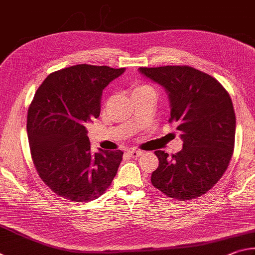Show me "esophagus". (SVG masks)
<instances>
[{
  "instance_id": "1",
  "label": "esophagus",
  "mask_w": 255,
  "mask_h": 255,
  "mask_svg": "<svg viewBox=\"0 0 255 255\" xmlns=\"http://www.w3.org/2000/svg\"><path fill=\"white\" fill-rule=\"evenodd\" d=\"M127 153H128V157L137 158V157H140V155L143 153V152H142V151H140V150H128Z\"/></svg>"
}]
</instances>
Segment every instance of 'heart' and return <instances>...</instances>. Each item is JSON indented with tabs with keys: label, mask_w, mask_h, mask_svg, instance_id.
I'll use <instances>...</instances> for the list:
<instances>
[{
	"label": "heart",
	"mask_w": 255,
	"mask_h": 255,
	"mask_svg": "<svg viewBox=\"0 0 255 255\" xmlns=\"http://www.w3.org/2000/svg\"><path fill=\"white\" fill-rule=\"evenodd\" d=\"M149 91H153L152 87L149 86V85H133L131 88V94L132 96H135V95H139L141 93L149 92Z\"/></svg>",
	"instance_id": "heart-1"
}]
</instances>
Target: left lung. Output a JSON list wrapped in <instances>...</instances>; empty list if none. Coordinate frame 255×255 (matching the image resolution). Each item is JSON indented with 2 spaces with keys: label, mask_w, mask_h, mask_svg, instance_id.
Wrapping results in <instances>:
<instances>
[{
  "label": "left lung",
  "mask_w": 255,
  "mask_h": 255,
  "mask_svg": "<svg viewBox=\"0 0 255 255\" xmlns=\"http://www.w3.org/2000/svg\"><path fill=\"white\" fill-rule=\"evenodd\" d=\"M139 71L167 92L169 122L177 125L184 142L172 157L155 151L159 167L151 182L168 197L197 198L221 179L233 154L236 120L229 93L215 78L193 67H141Z\"/></svg>",
  "instance_id": "8db88e82"
}]
</instances>
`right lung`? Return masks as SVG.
<instances>
[{
    "label": "right lung",
    "mask_w": 255,
    "mask_h": 255,
    "mask_svg": "<svg viewBox=\"0 0 255 255\" xmlns=\"http://www.w3.org/2000/svg\"><path fill=\"white\" fill-rule=\"evenodd\" d=\"M124 71L71 66L49 75L34 94L26 119L31 155L42 181L62 198L97 199L116 176L123 152H92L86 127L100 116L103 89Z\"/></svg>",
    "instance_id": "right-lung-1"
}]
</instances>
